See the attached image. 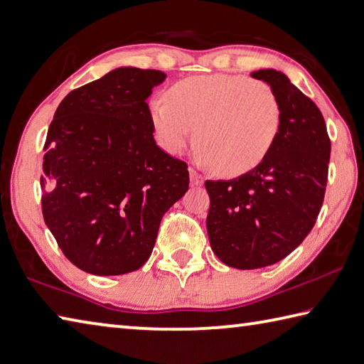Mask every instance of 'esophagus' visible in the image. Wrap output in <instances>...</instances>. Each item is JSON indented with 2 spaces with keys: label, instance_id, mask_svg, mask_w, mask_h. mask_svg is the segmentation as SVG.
<instances>
[{
  "label": "esophagus",
  "instance_id": "1",
  "mask_svg": "<svg viewBox=\"0 0 364 364\" xmlns=\"http://www.w3.org/2000/svg\"><path fill=\"white\" fill-rule=\"evenodd\" d=\"M190 182L191 185H203L204 179L201 174H198L193 168H190Z\"/></svg>",
  "mask_w": 364,
  "mask_h": 364
}]
</instances>
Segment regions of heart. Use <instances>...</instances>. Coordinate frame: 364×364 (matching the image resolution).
Wrapping results in <instances>:
<instances>
[{"label":"heart","mask_w":364,"mask_h":364,"mask_svg":"<svg viewBox=\"0 0 364 364\" xmlns=\"http://www.w3.org/2000/svg\"><path fill=\"white\" fill-rule=\"evenodd\" d=\"M149 117L166 152L181 154L196 134L198 161L239 176L255 169L271 152L282 125V106L262 80L236 74L193 75L171 87L168 100L150 101Z\"/></svg>","instance_id":"b5f03b06"}]
</instances>
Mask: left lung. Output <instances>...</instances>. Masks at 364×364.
<instances>
[{
  "mask_svg": "<svg viewBox=\"0 0 364 364\" xmlns=\"http://www.w3.org/2000/svg\"><path fill=\"white\" fill-rule=\"evenodd\" d=\"M282 106L276 144L255 169L231 181H205L208 235L226 266L258 269L280 262L309 235L328 182L331 141L315 102L284 73L259 70Z\"/></svg>",
  "mask_w": 364,
  "mask_h": 364,
  "instance_id": "obj_1",
  "label": "left lung"
}]
</instances>
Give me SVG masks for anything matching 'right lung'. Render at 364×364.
Wrapping results in <instances>:
<instances>
[{"label": "right lung", "instance_id": "obj_1", "mask_svg": "<svg viewBox=\"0 0 364 364\" xmlns=\"http://www.w3.org/2000/svg\"><path fill=\"white\" fill-rule=\"evenodd\" d=\"M166 74L117 68L70 92L44 144L41 205L79 269L120 276L147 262L164 212L188 190V166L156 146L146 100Z\"/></svg>", "mask_w": 364, "mask_h": 364}]
</instances>
